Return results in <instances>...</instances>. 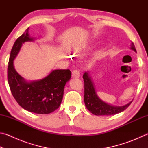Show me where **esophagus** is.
Masks as SVG:
<instances>
[{"label":"esophagus","instance_id":"obj_1","mask_svg":"<svg viewBox=\"0 0 148 148\" xmlns=\"http://www.w3.org/2000/svg\"><path fill=\"white\" fill-rule=\"evenodd\" d=\"M72 77L73 78H79L80 77V73L78 70H74L72 72Z\"/></svg>","mask_w":148,"mask_h":148}]
</instances>
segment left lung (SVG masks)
Here are the masks:
<instances>
[{
  "instance_id": "obj_1",
  "label": "left lung",
  "mask_w": 148,
  "mask_h": 148,
  "mask_svg": "<svg viewBox=\"0 0 148 148\" xmlns=\"http://www.w3.org/2000/svg\"><path fill=\"white\" fill-rule=\"evenodd\" d=\"M131 49L136 52L134 44L131 43ZM84 79V102L87 109L96 116H110L124 111L127 108L132 101L121 106H114L108 104L99 98L95 90V85L89 72L83 75Z\"/></svg>"
}]
</instances>
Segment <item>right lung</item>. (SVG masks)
<instances>
[{"label":"right lung","mask_w":148,"mask_h":148,"mask_svg":"<svg viewBox=\"0 0 148 148\" xmlns=\"http://www.w3.org/2000/svg\"><path fill=\"white\" fill-rule=\"evenodd\" d=\"M29 29L17 38L11 50L8 66V81L12 94L17 103L30 112L47 114L59 107L62 100L64 89L71 79L70 70H52L44 78L27 81L14 68V61L19 53L23 44L33 42Z\"/></svg>","instance_id":"add662e5"}]
</instances>
